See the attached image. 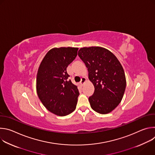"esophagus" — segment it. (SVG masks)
<instances>
[{
	"instance_id": "obj_1",
	"label": "esophagus",
	"mask_w": 155,
	"mask_h": 155,
	"mask_svg": "<svg viewBox=\"0 0 155 155\" xmlns=\"http://www.w3.org/2000/svg\"><path fill=\"white\" fill-rule=\"evenodd\" d=\"M86 79L85 78H81V81H80V84H81V86H83V84H84V83L86 82Z\"/></svg>"
}]
</instances>
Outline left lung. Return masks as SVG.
Instances as JSON below:
<instances>
[{
	"label": "left lung",
	"instance_id": "obj_1",
	"mask_svg": "<svg viewBox=\"0 0 155 155\" xmlns=\"http://www.w3.org/2000/svg\"><path fill=\"white\" fill-rule=\"evenodd\" d=\"M78 55L94 86V92L89 97L91 108L101 114L111 112L121 102L126 89L121 64L111 51L102 47L81 48Z\"/></svg>",
	"mask_w": 155,
	"mask_h": 155
}]
</instances>
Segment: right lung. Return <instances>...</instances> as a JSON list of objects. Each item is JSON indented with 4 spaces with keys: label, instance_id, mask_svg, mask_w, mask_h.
I'll use <instances>...</instances> for the list:
<instances>
[{
    "label": "right lung",
    "instance_id": "1",
    "mask_svg": "<svg viewBox=\"0 0 155 155\" xmlns=\"http://www.w3.org/2000/svg\"><path fill=\"white\" fill-rule=\"evenodd\" d=\"M78 48L50 50L40 63L37 75L38 96L47 109L58 116L68 115L75 110L79 91L68 80V66L75 59Z\"/></svg>",
    "mask_w": 155,
    "mask_h": 155
}]
</instances>
